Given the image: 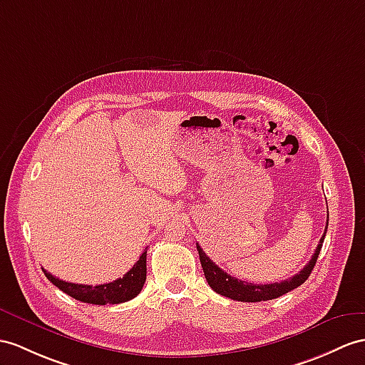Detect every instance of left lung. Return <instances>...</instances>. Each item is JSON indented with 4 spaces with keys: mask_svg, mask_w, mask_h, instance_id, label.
<instances>
[{
    "mask_svg": "<svg viewBox=\"0 0 365 365\" xmlns=\"http://www.w3.org/2000/svg\"><path fill=\"white\" fill-rule=\"evenodd\" d=\"M327 226H328V221H327ZM325 234H327V227H325V232L321 238V242H319V245L316 247L313 257H311V260L305 264L304 269H302L299 274L292 275L291 279L282 280L279 283H268V285H257V283H250V282L235 279V277H232V275H229L227 272L218 268V266L206 255V252L201 250L198 243H197V250L200 254V262L202 266L204 275H206V280L213 291L218 292V294H221V296L232 299V300L262 302V300H272V299H277L283 294H287V292L300 287L302 283H304L309 277V274H311V271H313L314 264L317 262L319 252H321Z\"/></svg>",
    "mask_w": 365,
    "mask_h": 365,
    "instance_id": "8db88e82",
    "label": "left lung"
}]
</instances>
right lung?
Here are the masks:
<instances>
[{"label":"right lung","instance_id":"add662e5","mask_svg":"<svg viewBox=\"0 0 365 365\" xmlns=\"http://www.w3.org/2000/svg\"><path fill=\"white\" fill-rule=\"evenodd\" d=\"M43 272L49 282L76 300L93 305H115L135 299L144 287L147 279V250L142 252L136 264H133V268L122 279L103 283V285H78V283L60 280L44 269Z\"/></svg>","mask_w":365,"mask_h":365}]
</instances>
